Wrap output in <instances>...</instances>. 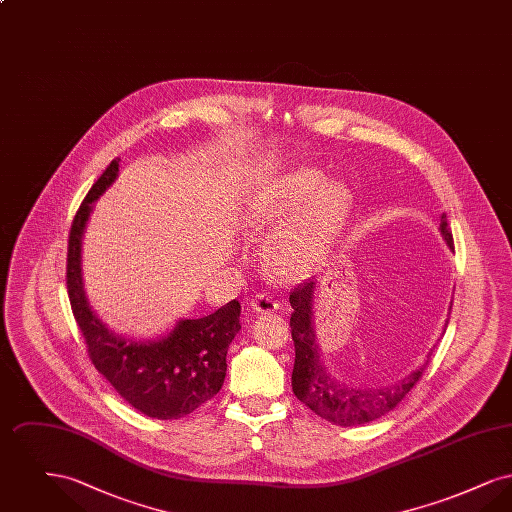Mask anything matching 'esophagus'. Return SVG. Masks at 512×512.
Segmentation results:
<instances>
[{
	"mask_svg": "<svg viewBox=\"0 0 512 512\" xmlns=\"http://www.w3.org/2000/svg\"><path fill=\"white\" fill-rule=\"evenodd\" d=\"M251 309L255 311V313H261V315H267V313H274V311H278V307H280V303L272 297V295H268V293H257V295H253V299H251Z\"/></svg>",
	"mask_w": 512,
	"mask_h": 512,
	"instance_id": "obj_1",
	"label": "esophagus"
}]
</instances>
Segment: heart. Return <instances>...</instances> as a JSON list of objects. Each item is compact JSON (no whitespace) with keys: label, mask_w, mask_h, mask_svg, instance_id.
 Segmentation results:
<instances>
[{"label":"heart","mask_w":512,"mask_h":512,"mask_svg":"<svg viewBox=\"0 0 512 512\" xmlns=\"http://www.w3.org/2000/svg\"><path fill=\"white\" fill-rule=\"evenodd\" d=\"M322 172L301 169L290 172L272 186L249 217L253 230H265L290 217L268 242L270 267L288 280L309 276L322 263L347 217L351 197L340 182L324 184Z\"/></svg>","instance_id":"heart-1"}]
</instances>
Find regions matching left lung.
I'll list each match as a JSON object with an SVG mask.
<instances>
[{
	"label": "left lung",
	"instance_id": "8db88e82",
	"mask_svg": "<svg viewBox=\"0 0 512 512\" xmlns=\"http://www.w3.org/2000/svg\"><path fill=\"white\" fill-rule=\"evenodd\" d=\"M439 232L451 249L453 234L449 230L447 217L441 215ZM313 297L315 282H303L293 288L290 295L292 303L293 345H295V363L292 372V390L295 397L305 403L320 418L336 424V426H357L372 422L380 416L393 411L403 397L413 390L414 384L422 378L430 361L416 368L409 376L399 380L388 388H357L347 386L334 378L328 366L320 359V349L315 338V320H313Z\"/></svg>",
	"mask_w": 512,
	"mask_h": 512
}]
</instances>
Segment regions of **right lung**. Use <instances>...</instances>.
<instances>
[{"label": "right lung", "mask_w": 512, "mask_h": 512, "mask_svg": "<svg viewBox=\"0 0 512 512\" xmlns=\"http://www.w3.org/2000/svg\"><path fill=\"white\" fill-rule=\"evenodd\" d=\"M113 159L84 197L74 215L67 253V290L76 324L99 374L140 413L174 420L194 413L219 393L226 376V353L240 332V303L234 299L213 315L178 320L174 330L157 340L122 338L92 311L82 282V236L94 201L117 180Z\"/></svg>", "instance_id": "add662e5"}]
</instances>
